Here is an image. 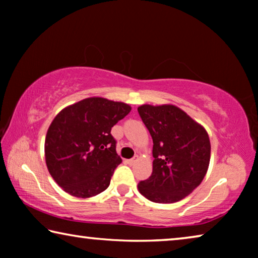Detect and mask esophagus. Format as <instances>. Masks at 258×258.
I'll return each mask as SVG.
<instances>
[{
  "instance_id": "obj_1",
  "label": "esophagus",
  "mask_w": 258,
  "mask_h": 258,
  "mask_svg": "<svg viewBox=\"0 0 258 258\" xmlns=\"http://www.w3.org/2000/svg\"><path fill=\"white\" fill-rule=\"evenodd\" d=\"M138 160H139V157H138V156H135V157H133L132 159H130V160H128V163H130L131 165H133V164L137 163Z\"/></svg>"
}]
</instances>
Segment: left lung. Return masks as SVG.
Segmentation results:
<instances>
[{"mask_svg":"<svg viewBox=\"0 0 258 258\" xmlns=\"http://www.w3.org/2000/svg\"><path fill=\"white\" fill-rule=\"evenodd\" d=\"M139 115L152 138L151 176L138 184L150 202L173 204L189 196L206 175L211 142L202 125L173 104H142Z\"/></svg>","mask_w":258,"mask_h":258,"instance_id":"left-lung-1","label":"left lung"}]
</instances>
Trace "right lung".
Returning <instances> with one entry per match:
<instances>
[{
    "label": "right lung",
    "mask_w": 258,
    "mask_h": 258,
    "mask_svg": "<svg viewBox=\"0 0 258 258\" xmlns=\"http://www.w3.org/2000/svg\"><path fill=\"white\" fill-rule=\"evenodd\" d=\"M131 109L124 102L87 98L54 117L45 138V161L63 191L74 197L90 198L107 189L121 163L111 127Z\"/></svg>",
    "instance_id": "right-lung-1"
}]
</instances>
